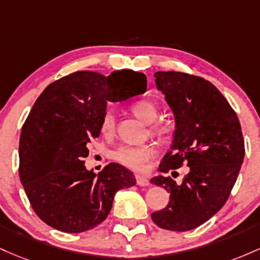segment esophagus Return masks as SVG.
Returning <instances> with one entry per match:
<instances>
[{"label": "esophagus", "instance_id": "34e87169", "mask_svg": "<svg viewBox=\"0 0 260 260\" xmlns=\"http://www.w3.org/2000/svg\"><path fill=\"white\" fill-rule=\"evenodd\" d=\"M136 183L140 186H148L150 185V180L144 176H136Z\"/></svg>", "mask_w": 260, "mask_h": 260}]
</instances>
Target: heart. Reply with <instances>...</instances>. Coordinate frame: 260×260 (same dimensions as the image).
<instances>
[{
    "mask_svg": "<svg viewBox=\"0 0 260 260\" xmlns=\"http://www.w3.org/2000/svg\"><path fill=\"white\" fill-rule=\"evenodd\" d=\"M133 113L139 119L144 120L147 124H151L158 116V109L153 103L147 101L138 102L133 106ZM102 133L104 135H112L115 130V115L112 110H107L104 113L101 124ZM152 130L158 135H167L171 133L172 125L167 121L153 122ZM152 145H141V146H121L114 152V158L125 167L140 171L147 161L154 156Z\"/></svg>",
    "mask_w": 260,
    "mask_h": 260,
    "instance_id": "heart-1",
    "label": "heart"
}]
</instances>
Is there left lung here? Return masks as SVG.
<instances>
[{
	"label": "left lung",
	"instance_id": "1",
	"mask_svg": "<svg viewBox=\"0 0 260 260\" xmlns=\"http://www.w3.org/2000/svg\"><path fill=\"white\" fill-rule=\"evenodd\" d=\"M154 77L176 120L173 144L159 171L168 173L186 165L189 172L180 183L165 176L151 179L169 193L168 205L151 217L161 229L189 231L210 220L229 199L243 163L244 140L237 114L211 82L174 71H158Z\"/></svg>",
	"mask_w": 260,
	"mask_h": 260
}]
</instances>
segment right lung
<instances>
[{
  "label": "right lung",
  "instance_id": "right-lung-1",
  "mask_svg": "<svg viewBox=\"0 0 260 260\" xmlns=\"http://www.w3.org/2000/svg\"><path fill=\"white\" fill-rule=\"evenodd\" d=\"M147 88L142 72L103 76L77 71L49 84L37 99L19 139V178L34 212L52 229L88 231L106 220L118 190L136 184L133 172L109 163L95 174L83 159L101 134L107 102Z\"/></svg>",
  "mask_w": 260,
  "mask_h": 260
}]
</instances>
